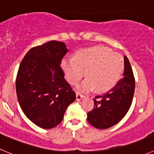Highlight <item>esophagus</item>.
Instances as JSON below:
<instances>
[{"label": "esophagus", "instance_id": "34e87169", "mask_svg": "<svg viewBox=\"0 0 154 154\" xmlns=\"http://www.w3.org/2000/svg\"><path fill=\"white\" fill-rule=\"evenodd\" d=\"M84 95L80 94V93H77V94H76V99H77V100H80L82 98H84Z\"/></svg>", "mask_w": 154, "mask_h": 154}]
</instances>
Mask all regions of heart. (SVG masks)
<instances>
[{
    "label": "heart",
    "mask_w": 154,
    "mask_h": 154,
    "mask_svg": "<svg viewBox=\"0 0 154 154\" xmlns=\"http://www.w3.org/2000/svg\"><path fill=\"white\" fill-rule=\"evenodd\" d=\"M61 67L70 84H76L85 74L87 78L77 86L81 92L96 88L99 92L110 91L117 85L124 70L121 55L103 46H94L79 50L74 57H65Z\"/></svg>",
    "instance_id": "1"
}]
</instances>
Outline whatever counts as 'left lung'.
Segmentation results:
<instances>
[{"instance_id": "obj_1", "label": "left lung", "mask_w": 154, "mask_h": 154, "mask_svg": "<svg viewBox=\"0 0 154 154\" xmlns=\"http://www.w3.org/2000/svg\"><path fill=\"white\" fill-rule=\"evenodd\" d=\"M124 77L117 85L94 99V106L87 113V121L95 128L104 130L117 124L131 107L135 89V80L128 58L124 56Z\"/></svg>"}]
</instances>
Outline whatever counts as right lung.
<instances>
[{"instance_id":"add662e5","label":"right lung","mask_w":154,"mask_h":154,"mask_svg":"<svg viewBox=\"0 0 154 154\" xmlns=\"http://www.w3.org/2000/svg\"><path fill=\"white\" fill-rule=\"evenodd\" d=\"M68 49L51 41L26 54L16 78V92L23 113L34 124L51 129L60 124L76 94L60 67Z\"/></svg>"}]
</instances>
